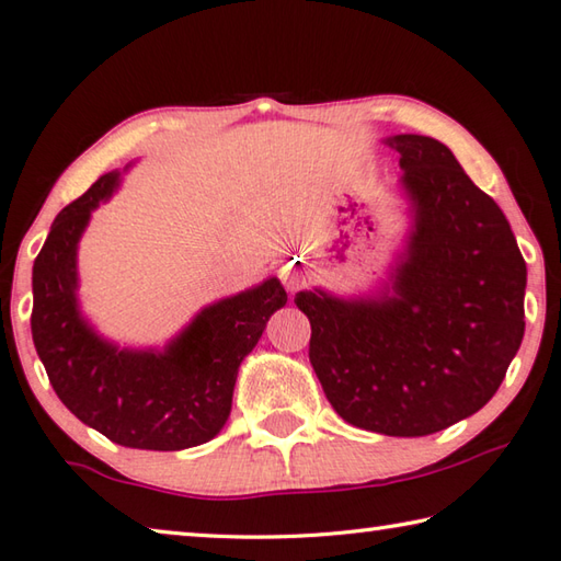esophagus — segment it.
<instances>
[{
    "instance_id": "1",
    "label": "esophagus",
    "mask_w": 561,
    "mask_h": 561,
    "mask_svg": "<svg viewBox=\"0 0 561 561\" xmlns=\"http://www.w3.org/2000/svg\"><path fill=\"white\" fill-rule=\"evenodd\" d=\"M307 277H309L307 264H304L299 257L284 262L279 270V279L284 287H287V291H297L299 287H304V284H307Z\"/></svg>"
}]
</instances>
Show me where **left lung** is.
<instances>
[{
  "mask_svg": "<svg viewBox=\"0 0 561 561\" xmlns=\"http://www.w3.org/2000/svg\"><path fill=\"white\" fill-rule=\"evenodd\" d=\"M401 153L413 230L393 294L294 301L309 317V360L334 411L356 428L417 438L478 413L525 336L527 267L497 203L428 136Z\"/></svg>",
  "mask_w": 561,
  "mask_h": 561,
  "instance_id": "obj_1",
  "label": "left lung"
}]
</instances>
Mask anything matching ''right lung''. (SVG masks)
<instances>
[{
    "label": "right lung",
    "instance_id": "add662e5",
    "mask_svg": "<svg viewBox=\"0 0 561 561\" xmlns=\"http://www.w3.org/2000/svg\"><path fill=\"white\" fill-rule=\"evenodd\" d=\"M101 175L56 215L34 260L32 336L61 403L108 440L138 450H185L213 440L232 408L237 368L287 304L277 277L205 307L165 351L118 348L81 317L76 250L91 213L118 187Z\"/></svg>",
    "mask_w": 561,
    "mask_h": 561
}]
</instances>
